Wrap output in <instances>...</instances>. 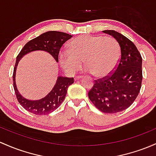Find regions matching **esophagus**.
I'll list each match as a JSON object with an SVG mask.
<instances>
[{"label":"esophagus","instance_id":"34e87169","mask_svg":"<svg viewBox=\"0 0 156 156\" xmlns=\"http://www.w3.org/2000/svg\"><path fill=\"white\" fill-rule=\"evenodd\" d=\"M82 78H83V76H82V75H80V76H76V77H75V81H78V80L81 79Z\"/></svg>","mask_w":156,"mask_h":156}]
</instances>
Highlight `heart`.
I'll use <instances>...</instances> for the list:
<instances>
[{"instance_id": "heart-1", "label": "heart", "mask_w": 156, "mask_h": 156, "mask_svg": "<svg viewBox=\"0 0 156 156\" xmlns=\"http://www.w3.org/2000/svg\"><path fill=\"white\" fill-rule=\"evenodd\" d=\"M69 52L59 54L61 66L68 74L74 75L82 66L97 78H104L115 68L121 56L119 43L112 37L83 35L69 44Z\"/></svg>"}]
</instances>
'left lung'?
Listing matches in <instances>:
<instances>
[{
    "mask_svg": "<svg viewBox=\"0 0 156 156\" xmlns=\"http://www.w3.org/2000/svg\"><path fill=\"white\" fill-rule=\"evenodd\" d=\"M117 41L121 49L115 71L100 79L88 92L95 107L104 113H117L130 107L139 93L142 81V58L136 45L115 30H104Z\"/></svg>",
    "mask_w": 156,
    "mask_h": 156,
    "instance_id": "8db88e82",
    "label": "left lung"
}]
</instances>
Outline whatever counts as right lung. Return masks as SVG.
Segmentation results:
<instances>
[{
    "instance_id": "right-lung-1",
    "label": "right lung",
    "mask_w": 156,
    "mask_h": 156,
    "mask_svg": "<svg viewBox=\"0 0 156 156\" xmlns=\"http://www.w3.org/2000/svg\"><path fill=\"white\" fill-rule=\"evenodd\" d=\"M73 35L62 32L49 31L32 39L25 44L22 48L16 58V62L13 72V87L17 99L20 105L28 112L37 115H43L51 113L55 110L64 101L69 86L74 83V78L66 77H58L57 81L51 92L46 97L40 100L30 101L23 98L18 92L15 83V73L18 62L27 53L33 51L42 50L49 52L58 62V54L60 49L66 41L71 38Z\"/></svg>"
}]
</instances>
